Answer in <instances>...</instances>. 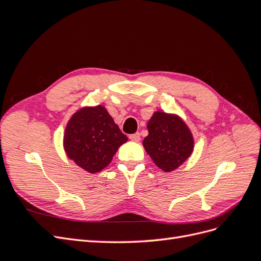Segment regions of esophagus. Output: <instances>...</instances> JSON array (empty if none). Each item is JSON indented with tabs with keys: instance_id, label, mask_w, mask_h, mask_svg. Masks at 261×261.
I'll list each match as a JSON object with an SVG mask.
<instances>
[{
	"instance_id": "esophagus-1",
	"label": "esophagus",
	"mask_w": 261,
	"mask_h": 261,
	"mask_svg": "<svg viewBox=\"0 0 261 261\" xmlns=\"http://www.w3.org/2000/svg\"><path fill=\"white\" fill-rule=\"evenodd\" d=\"M129 139L133 140V141H136V143H138V141L140 140V134L139 133L132 134V135H129Z\"/></svg>"
}]
</instances>
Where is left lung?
<instances>
[{
	"instance_id": "left-lung-1",
	"label": "left lung",
	"mask_w": 261,
	"mask_h": 261,
	"mask_svg": "<svg viewBox=\"0 0 261 261\" xmlns=\"http://www.w3.org/2000/svg\"><path fill=\"white\" fill-rule=\"evenodd\" d=\"M143 145L158 168L164 172L176 170L194 149V138L185 122L175 114L156 111L148 124Z\"/></svg>"
}]
</instances>
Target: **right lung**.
I'll return each instance as SVG.
<instances>
[{"label":"right lung","instance_id":"obj_1","mask_svg":"<svg viewBox=\"0 0 261 261\" xmlns=\"http://www.w3.org/2000/svg\"><path fill=\"white\" fill-rule=\"evenodd\" d=\"M127 141L102 106L83 108L70 117L64 134L67 156L89 173L103 170Z\"/></svg>","mask_w":261,"mask_h":261}]
</instances>
